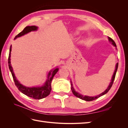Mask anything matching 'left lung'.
I'll use <instances>...</instances> for the list:
<instances>
[{"label": "left lung", "mask_w": 128, "mask_h": 128, "mask_svg": "<svg viewBox=\"0 0 128 128\" xmlns=\"http://www.w3.org/2000/svg\"><path fill=\"white\" fill-rule=\"evenodd\" d=\"M108 40H109V41H110V42H112V44H113V45L115 46V47H116V48L117 49V48H116V45L115 42H114L113 40H112L111 38H110V37H108ZM118 63H117L116 64L115 71H114V74H113V76H112V80H111V82H110V85H109V86H108V88H107L106 89V90L105 91H104V92L102 93L101 94H100L99 95H98V96H83V95H82V94H80L79 93L76 92V91L75 90L74 88V87H73V86H72V81L70 80V82H71V86H72V87H71V89H72V94H74L76 96H77V97H78V98H80V99H82V100H86V101H88V102L92 101V100H95V99H97V98H99L100 96H103V95H104V94H107V93L108 92V91H109V90H110L111 87H112V85H113V84L114 80H115V75H116V72H117V70H118Z\"/></svg>", "instance_id": "obj_1"}]
</instances>
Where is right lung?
I'll list each match as a JSON object with an SVG mask.
<instances>
[{"label": "right lung", "mask_w": 128, "mask_h": 128, "mask_svg": "<svg viewBox=\"0 0 128 128\" xmlns=\"http://www.w3.org/2000/svg\"><path fill=\"white\" fill-rule=\"evenodd\" d=\"M38 29V26H27L23 30L22 32L19 33L18 34L15 36L14 40L16 39L18 37H20L22 36H24V34H26L29 32H32V31H36ZM12 50V46L10 48V53L8 59V63L9 69L11 72L14 81L15 86L18 88L19 91H20L22 94H24L25 95L29 96L30 98H32L34 99H41L44 98L48 96L51 91V82L54 76L58 72L59 68H56L53 70H52L48 72V79L46 80L45 83L43 86H37V87H32L29 88L24 86L23 85L20 83V82L17 80L16 77L15 76L13 70V68L12 67L10 64V53Z\"/></svg>", "instance_id": "1"}]
</instances>
